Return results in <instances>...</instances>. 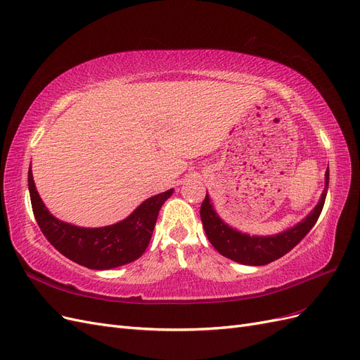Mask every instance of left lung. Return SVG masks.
Listing matches in <instances>:
<instances>
[{"mask_svg": "<svg viewBox=\"0 0 360 360\" xmlns=\"http://www.w3.org/2000/svg\"><path fill=\"white\" fill-rule=\"evenodd\" d=\"M328 188L329 167L324 174V189L317 205L314 207L311 213L304 217V219L274 236H250L238 231L237 228H233L231 225H228L225 221L221 219L219 214L216 213L209 193H205V198L201 204L200 210L204 231L217 252L236 261V263H240L245 266L269 264L271 261H275L290 252V250L311 231V228L317 222L319 216L323 210L326 195H328Z\"/></svg>", "mask_w": 360, "mask_h": 360, "instance_id": "8db88e82", "label": "left lung"}]
</instances>
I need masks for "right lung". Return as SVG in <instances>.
Masks as SVG:
<instances>
[{"mask_svg": "<svg viewBox=\"0 0 360 360\" xmlns=\"http://www.w3.org/2000/svg\"><path fill=\"white\" fill-rule=\"evenodd\" d=\"M28 189L34 217L48 242L60 254L84 267L108 270L132 263L146 252L162 204L174 192L168 189L141 202L126 219L117 224L85 228L57 219L41 201L28 169Z\"/></svg>", "mask_w": 360, "mask_h": 360, "instance_id": "add662e5", "label": "right lung"}]
</instances>
